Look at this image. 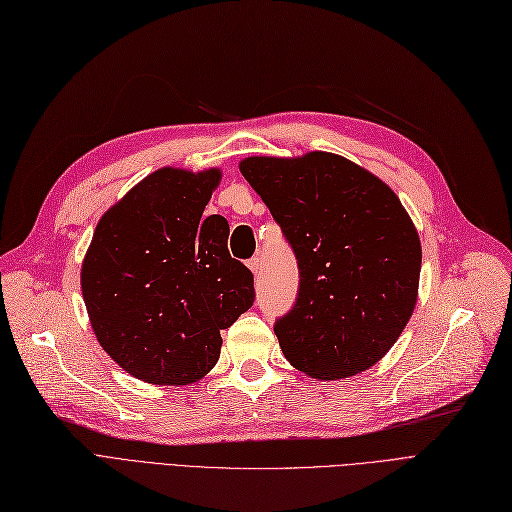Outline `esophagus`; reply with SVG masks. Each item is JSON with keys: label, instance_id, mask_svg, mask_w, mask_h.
<instances>
[{"label": "esophagus", "instance_id": "1", "mask_svg": "<svg viewBox=\"0 0 512 512\" xmlns=\"http://www.w3.org/2000/svg\"><path fill=\"white\" fill-rule=\"evenodd\" d=\"M260 264H262V262H260V258H258V256H254V258H250V260H248V267H250V271H252L254 275H258V273H260Z\"/></svg>", "mask_w": 512, "mask_h": 512}]
</instances>
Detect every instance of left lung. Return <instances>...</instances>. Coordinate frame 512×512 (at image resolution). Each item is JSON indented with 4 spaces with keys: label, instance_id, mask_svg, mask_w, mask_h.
Segmentation results:
<instances>
[{
    "label": "left lung",
    "instance_id": "left-lung-1",
    "mask_svg": "<svg viewBox=\"0 0 512 512\" xmlns=\"http://www.w3.org/2000/svg\"><path fill=\"white\" fill-rule=\"evenodd\" d=\"M243 178L298 262L294 307L275 322L286 360L315 379L377 364L417 303L421 243L394 190L330 152L248 156Z\"/></svg>",
    "mask_w": 512,
    "mask_h": 512
}]
</instances>
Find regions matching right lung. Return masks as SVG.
Instances as JSON below:
<instances>
[{
	"label": "right lung",
	"instance_id": "1",
	"mask_svg": "<svg viewBox=\"0 0 512 512\" xmlns=\"http://www.w3.org/2000/svg\"><path fill=\"white\" fill-rule=\"evenodd\" d=\"M220 169L163 167L101 216L82 262L97 341L135 379L188 385L220 358V330L254 303V275L203 216Z\"/></svg>",
	"mask_w": 512,
	"mask_h": 512
}]
</instances>
